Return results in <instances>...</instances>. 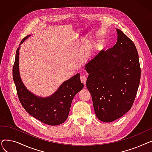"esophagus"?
<instances>
[{
    "label": "esophagus",
    "instance_id": "34e87169",
    "mask_svg": "<svg viewBox=\"0 0 152 152\" xmlns=\"http://www.w3.org/2000/svg\"><path fill=\"white\" fill-rule=\"evenodd\" d=\"M80 79H81V81L82 83H83L84 85H86V81H87V77H86L85 76L81 75V77H80Z\"/></svg>",
    "mask_w": 152,
    "mask_h": 152
}]
</instances>
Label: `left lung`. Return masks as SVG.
<instances>
[{
	"instance_id": "obj_1",
	"label": "left lung",
	"mask_w": 152,
	"mask_h": 152,
	"mask_svg": "<svg viewBox=\"0 0 152 152\" xmlns=\"http://www.w3.org/2000/svg\"><path fill=\"white\" fill-rule=\"evenodd\" d=\"M116 44L102 50L87 63L86 86L95 115L103 122H112L131 108L140 80L139 55L131 40L116 29Z\"/></svg>"
}]
</instances>
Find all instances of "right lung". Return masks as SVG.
<instances>
[{
	"mask_svg": "<svg viewBox=\"0 0 152 152\" xmlns=\"http://www.w3.org/2000/svg\"><path fill=\"white\" fill-rule=\"evenodd\" d=\"M29 36L24 38L21 45ZM19 47L16 52L13 66V78L20 102L27 112L44 124L56 126L62 124L68 117L75 95L83 89L79 73L64 82L50 96L43 98L36 96L23 84L19 72Z\"/></svg>",
	"mask_w": 152,
	"mask_h": 152,
	"instance_id": "add662e5",
	"label": "right lung"
}]
</instances>
